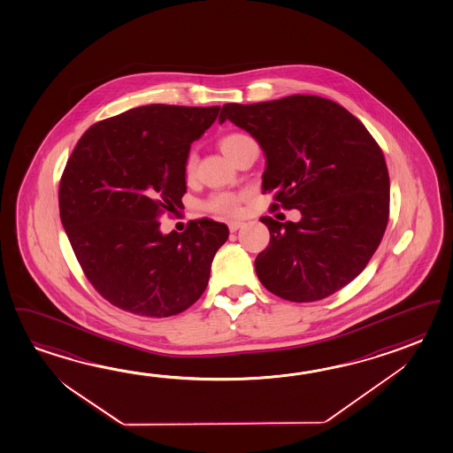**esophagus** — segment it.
Here are the masks:
<instances>
[{"label": "esophagus", "instance_id": "esophagus-1", "mask_svg": "<svg viewBox=\"0 0 453 453\" xmlns=\"http://www.w3.org/2000/svg\"><path fill=\"white\" fill-rule=\"evenodd\" d=\"M241 226H242V222L228 223V228H230L231 233H234V231L240 230Z\"/></svg>", "mask_w": 453, "mask_h": 453}]
</instances>
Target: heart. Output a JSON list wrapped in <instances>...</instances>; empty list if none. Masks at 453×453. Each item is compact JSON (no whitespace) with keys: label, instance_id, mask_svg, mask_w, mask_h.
<instances>
[{"label":"heart","instance_id":"obj_1","mask_svg":"<svg viewBox=\"0 0 453 453\" xmlns=\"http://www.w3.org/2000/svg\"><path fill=\"white\" fill-rule=\"evenodd\" d=\"M248 136L242 134H228L220 138V150H222L228 157H230L233 150L240 144V142H246ZM196 169V156L193 152H189L183 164V172L185 177L191 178L195 173ZM205 211L209 212L217 213V215H225V217H234L240 215L241 212V196L231 195V193H215L211 196L204 203Z\"/></svg>","mask_w":453,"mask_h":453}]
</instances>
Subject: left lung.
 <instances>
[{
    "label": "left lung",
    "mask_w": 453,
    "mask_h": 453,
    "mask_svg": "<svg viewBox=\"0 0 453 453\" xmlns=\"http://www.w3.org/2000/svg\"><path fill=\"white\" fill-rule=\"evenodd\" d=\"M231 120L265 152L264 191L297 223L262 217L270 242L256 258L260 283L291 302L325 299L364 272L389 220V173L365 125L334 101L293 95L225 104Z\"/></svg>",
    "instance_id": "8db88e82"
}]
</instances>
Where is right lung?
Segmentation results:
<instances>
[{
    "label": "right lung",
    "instance_id": "add662e5",
    "mask_svg": "<svg viewBox=\"0 0 453 453\" xmlns=\"http://www.w3.org/2000/svg\"><path fill=\"white\" fill-rule=\"evenodd\" d=\"M220 106L150 104L89 127L65 164L59 213L75 257L106 301L142 317H172L207 288L228 226L191 220L162 234L160 215L181 209L191 142Z\"/></svg>",
    "mask_w": 453,
    "mask_h": 453
}]
</instances>
